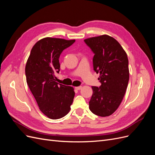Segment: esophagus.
Returning a JSON list of instances; mask_svg holds the SVG:
<instances>
[{
	"instance_id": "34e87169",
	"label": "esophagus",
	"mask_w": 155,
	"mask_h": 155,
	"mask_svg": "<svg viewBox=\"0 0 155 155\" xmlns=\"http://www.w3.org/2000/svg\"><path fill=\"white\" fill-rule=\"evenodd\" d=\"M75 88L76 89V90H81V89L82 88V87L81 86H79V87H75Z\"/></svg>"
}]
</instances>
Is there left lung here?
<instances>
[{
	"label": "left lung",
	"mask_w": 155,
	"mask_h": 155,
	"mask_svg": "<svg viewBox=\"0 0 155 155\" xmlns=\"http://www.w3.org/2000/svg\"><path fill=\"white\" fill-rule=\"evenodd\" d=\"M92 52L94 70L100 74L101 86L92 87L89 109L94 114L105 117L113 114L122 101L129 79V61L122 46L107 35L84 40Z\"/></svg>",
	"instance_id": "obj_1"
}]
</instances>
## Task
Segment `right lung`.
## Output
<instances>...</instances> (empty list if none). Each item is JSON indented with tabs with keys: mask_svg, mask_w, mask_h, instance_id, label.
Segmentation results:
<instances>
[{
	"mask_svg": "<svg viewBox=\"0 0 155 155\" xmlns=\"http://www.w3.org/2000/svg\"><path fill=\"white\" fill-rule=\"evenodd\" d=\"M75 40L46 37L33 46L25 68L26 82L39 109L48 118H61L70 110L75 92L72 87L55 81L59 58Z\"/></svg>",
	"mask_w": 155,
	"mask_h": 155,
	"instance_id": "add662e5",
	"label": "right lung"
}]
</instances>
